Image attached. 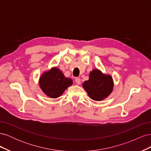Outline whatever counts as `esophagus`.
I'll return each mask as SVG.
<instances>
[{"label":"esophagus","instance_id":"34e87169","mask_svg":"<svg viewBox=\"0 0 151 151\" xmlns=\"http://www.w3.org/2000/svg\"><path fill=\"white\" fill-rule=\"evenodd\" d=\"M75 81H76V84H77V85L81 84V79L79 78V77H76Z\"/></svg>","mask_w":151,"mask_h":151}]
</instances>
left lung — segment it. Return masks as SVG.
Returning a JSON list of instances; mask_svg holds the SVG:
<instances>
[{
    "label": "left lung",
    "mask_w": 151,
    "mask_h": 151,
    "mask_svg": "<svg viewBox=\"0 0 151 151\" xmlns=\"http://www.w3.org/2000/svg\"><path fill=\"white\" fill-rule=\"evenodd\" d=\"M83 86L90 98L101 101L112 92L113 82L111 76L105 75L98 69H94L91 72L89 80L85 81Z\"/></svg>",
    "instance_id": "1"
}]
</instances>
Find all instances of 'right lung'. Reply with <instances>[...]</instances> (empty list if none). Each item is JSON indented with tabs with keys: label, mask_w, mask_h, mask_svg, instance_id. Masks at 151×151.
<instances>
[{
	"label": "right lung",
	"mask_w": 151,
	"mask_h": 151,
	"mask_svg": "<svg viewBox=\"0 0 151 151\" xmlns=\"http://www.w3.org/2000/svg\"><path fill=\"white\" fill-rule=\"evenodd\" d=\"M39 84L43 93L51 98H57L72 85V80L65 77L57 67L52 68L41 76Z\"/></svg>",
	"instance_id": "right-lung-1"
}]
</instances>
